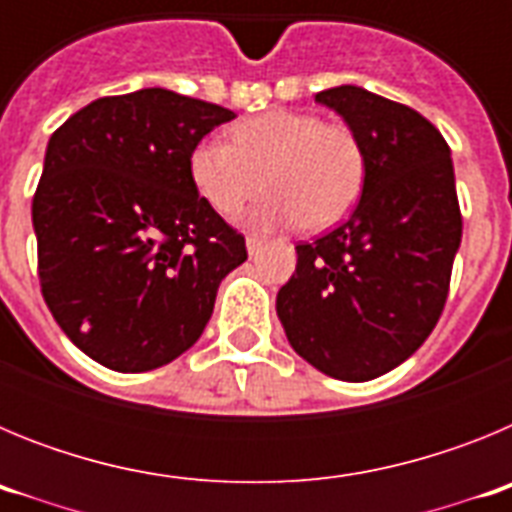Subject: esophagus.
<instances>
[{"label":"esophagus","mask_w":512,"mask_h":512,"mask_svg":"<svg viewBox=\"0 0 512 512\" xmlns=\"http://www.w3.org/2000/svg\"><path fill=\"white\" fill-rule=\"evenodd\" d=\"M261 243H264V238H261V235H246V248H248V253H256L261 248Z\"/></svg>","instance_id":"1"}]
</instances>
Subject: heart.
Wrapping results in <instances>:
<instances>
[{"instance_id":"obj_1","label":"heart","mask_w":512,"mask_h":512,"mask_svg":"<svg viewBox=\"0 0 512 512\" xmlns=\"http://www.w3.org/2000/svg\"><path fill=\"white\" fill-rule=\"evenodd\" d=\"M189 176L202 200L225 217L238 215L266 184L274 194L253 212V225L325 230L354 210L366 158L348 125L310 112L269 110L238 122L230 143H197Z\"/></svg>"}]
</instances>
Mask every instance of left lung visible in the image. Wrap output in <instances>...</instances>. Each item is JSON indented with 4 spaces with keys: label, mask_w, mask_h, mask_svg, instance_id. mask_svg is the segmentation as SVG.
Returning a JSON list of instances; mask_svg holds the SVG:
<instances>
[{
    "label": "left lung",
    "mask_w": 512,
    "mask_h": 512,
    "mask_svg": "<svg viewBox=\"0 0 512 512\" xmlns=\"http://www.w3.org/2000/svg\"><path fill=\"white\" fill-rule=\"evenodd\" d=\"M346 120L366 158L346 223L297 248L277 315L297 354L328 377H382L441 318L461 243L449 143L420 112L343 84L315 94Z\"/></svg>",
    "instance_id": "obj_1"
}]
</instances>
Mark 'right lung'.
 I'll return each mask as SVG.
<instances>
[{
  "label": "right lung",
  "instance_id": "right-lung-1",
  "mask_svg": "<svg viewBox=\"0 0 512 512\" xmlns=\"http://www.w3.org/2000/svg\"><path fill=\"white\" fill-rule=\"evenodd\" d=\"M233 117L153 87L94 99L48 140L33 197L40 292L97 364L135 374L182 356L248 259L189 176L194 146Z\"/></svg>",
  "mask_w": 512,
  "mask_h": 512
}]
</instances>
